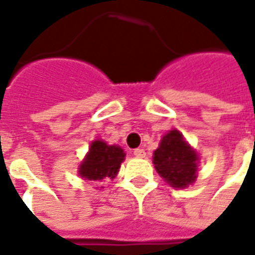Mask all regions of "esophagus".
<instances>
[{"instance_id":"34e87169","label":"esophagus","mask_w":255,"mask_h":255,"mask_svg":"<svg viewBox=\"0 0 255 255\" xmlns=\"http://www.w3.org/2000/svg\"><path fill=\"white\" fill-rule=\"evenodd\" d=\"M133 155L139 157V158H143L144 155H146V151L143 149H135L133 150Z\"/></svg>"}]
</instances>
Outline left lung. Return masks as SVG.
<instances>
[{"label":"left lung","mask_w":255,"mask_h":255,"mask_svg":"<svg viewBox=\"0 0 255 255\" xmlns=\"http://www.w3.org/2000/svg\"><path fill=\"white\" fill-rule=\"evenodd\" d=\"M198 161L195 150L177 129L165 133L153 153L155 171L173 188H186L195 182Z\"/></svg>","instance_id":"left-lung-1"}]
</instances>
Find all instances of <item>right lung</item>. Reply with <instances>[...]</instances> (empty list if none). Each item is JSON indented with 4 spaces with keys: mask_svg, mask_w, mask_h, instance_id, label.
Here are the masks:
<instances>
[{
    "mask_svg": "<svg viewBox=\"0 0 255 255\" xmlns=\"http://www.w3.org/2000/svg\"><path fill=\"white\" fill-rule=\"evenodd\" d=\"M126 153L120 146L108 144L104 140L91 142L89 153L79 166V175L87 180L102 183L108 179H115Z\"/></svg>",
    "mask_w": 255,
    "mask_h": 255,
    "instance_id": "1",
    "label": "right lung"
}]
</instances>
